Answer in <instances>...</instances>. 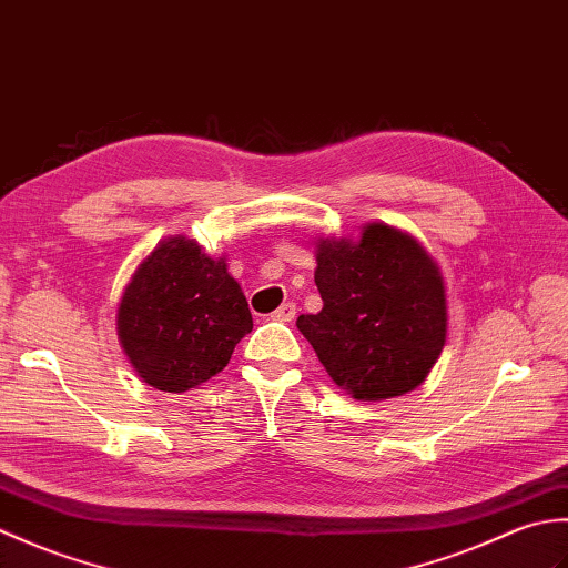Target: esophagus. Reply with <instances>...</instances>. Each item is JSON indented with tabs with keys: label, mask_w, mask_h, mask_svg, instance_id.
I'll use <instances>...</instances> for the list:
<instances>
[{
	"label": "esophagus",
	"mask_w": 568,
	"mask_h": 568,
	"mask_svg": "<svg viewBox=\"0 0 568 568\" xmlns=\"http://www.w3.org/2000/svg\"><path fill=\"white\" fill-rule=\"evenodd\" d=\"M275 322H293L295 320V305L293 303H283L281 307H277L273 315H271Z\"/></svg>",
	"instance_id": "obj_1"
}]
</instances>
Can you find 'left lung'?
<instances>
[{"label":"left lung","mask_w":568,"mask_h":568,"mask_svg":"<svg viewBox=\"0 0 568 568\" xmlns=\"http://www.w3.org/2000/svg\"><path fill=\"white\" fill-rule=\"evenodd\" d=\"M315 283L324 305L297 329L339 388L376 403L425 383L446 342V293L417 239L381 222L320 239Z\"/></svg>","instance_id":"1"}]
</instances>
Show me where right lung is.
I'll use <instances>...</instances> for the list:
<instances>
[{"instance_id": "1", "label": "right lung", "mask_w": 568, "mask_h": 568, "mask_svg": "<svg viewBox=\"0 0 568 568\" xmlns=\"http://www.w3.org/2000/svg\"><path fill=\"white\" fill-rule=\"evenodd\" d=\"M251 329L248 303L226 261L210 258L187 236L161 241L139 263L116 310L131 366L165 393H185L216 376Z\"/></svg>"}]
</instances>
